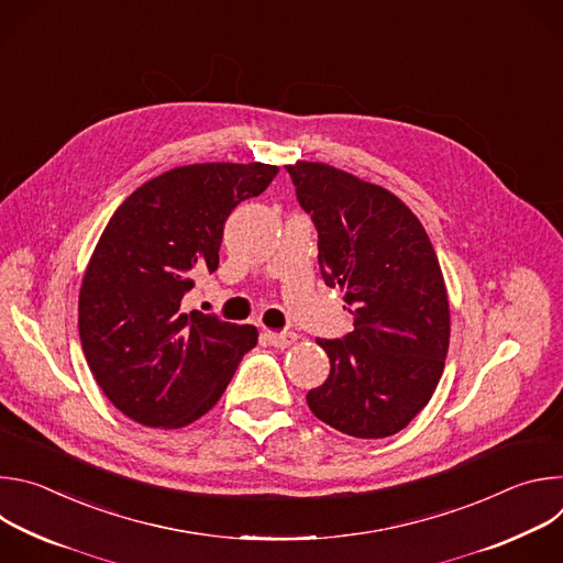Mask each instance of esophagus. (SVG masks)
<instances>
[{"instance_id":"obj_1","label":"esophagus","mask_w":563,"mask_h":563,"mask_svg":"<svg viewBox=\"0 0 563 563\" xmlns=\"http://www.w3.org/2000/svg\"><path fill=\"white\" fill-rule=\"evenodd\" d=\"M298 336L294 334V332H267V341L274 345V347H278V350H285V347H289L294 341H296Z\"/></svg>"}]
</instances>
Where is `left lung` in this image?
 Returning a JSON list of instances; mask_svg holds the SVG:
<instances>
[{
    "label": "left lung",
    "instance_id": "left-lung-1",
    "mask_svg": "<svg viewBox=\"0 0 563 563\" xmlns=\"http://www.w3.org/2000/svg\"><path fill=\"white\" fill-rule=\"evenodd\" d=\"M287 172L318 229L320 274L354 316L345 339H316L332 367L307 406L343 434L391 437L428 406L445 367L450 305L439 258L391 191L323 163Z\"/></svg>",
    "mask_w": 563,
    "mask_h": 563
}]
</instances>
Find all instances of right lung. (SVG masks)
Instances as JSON below:
<instances>
[{
	"label": "right lung",
	"mask_w": 563,
	"mask_h": 563,
	"mask_svg": "<svg viewBox=\"0 0 563 563\" xmlns=\"http://www.w3.org/2000/svg\"><path fill=\"white\" fill-rule=\"evenodd\" d=\"M276 174L263 163L178 167L135 189L104 227L79 287V341L107 398L135 423H194L256 347L254 325L185 313L183 298L218 269L233 207Z\"/></svg>",
	"instance_id": "obj_1"
}]
</instances>
